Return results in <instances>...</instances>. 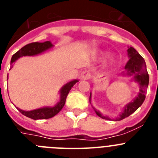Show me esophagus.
Wrapping results in <instances>:
<instances>
[{"label":"esophagus","instance_id":"1","mask_svg":"<svg viewBox=\"0 0 158 158\" xmlns=\"http://www.w3.org/2000/svg\"><path fill=\"white\" fill-rule=\"evenodd\" d=\"M89 77H90V73H89V71L84 70L81 73L80 79H81V80H88Z\"/></svg>","mask_w":158,"mask_h":158}]
</instances>
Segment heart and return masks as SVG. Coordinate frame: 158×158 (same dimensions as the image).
Here are the masks:
<instances>
[{
  "label": "heart",
  "instance_id": "b5f03b06",
  "mask_svg": "<svg viewBox=\"0 0 158 158\" xmlns=\"http://www.w3.org/2000/svg\"><path fill=\"white\" fill-rule=\"evenodd\" d=\"M107 55H108V54H107V53L100 52L98 54V58L99 59L102 60V59H104V58H105ZM113 62H114V61H113V59H110V64H112Z\"/></svg>",
  "mask_w": 158,
  "mask_h": 158
}]
</instances>
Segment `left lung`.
I'll return each instance as SVG.
<instances>
[{"label":"left lung","mask_w":158,"mask_h":158,"mask_svg":"<svg viewBox=\"0 0 158 158\" xmlns=\"http://www.w3.org/2000/svg\"><path fill=\"white\" fill-rule=\"evenodd\" d=\"M127 54L130 59L127 65H125L126 71L123 73V75L133 77L134 81L139 85V93L133 101L130 102L129 104L125 106V107L123 108L122 112L119 114L118 117L113 119V120L115 121L122 120L123 118H127L129 115H131L132 113L135 112L142 105L145 99H146V93L147 91L148 85H149V74H148L147 69H146L144 58L141 56L135 48L131 47H128ZM89 102L91 104V93H90V96H89ZM93 109H94L95 112L96 113V115L101 117L102 118L111 119L108 117L102 115L101 113L99 111H96L94 107H93Z\"/></svg>","instance_id":"obj_1"}]
</instances>
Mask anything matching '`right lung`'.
I'll return each instance as SVG.
<instances>
[{
  "label": "right lung",
  "instance_id": "right-lung-1",
  "mask_svg": "<svg viewBox=\"0 0 158 158\" xmlns=\"http://www.w3.org/2000/svg\"><path fill=\"white\" fill-rule=\"evenodd\" d=\"M53 47L52 43L50 41L44 42V43H29L27 45L24 46L22 47L19 51L12 55V59H11V64L15 62L18 58H21L23 56H33V55H37L44 51H47L49 49H51ZM78 82V80H73L71 81L68 82L65 84V85L62 86V88L60 90V100L58 102L54 107H44L41 108H38L35 110H32V111H23V110L18 108L19 112L22 113L23 115L28 117V118H32V119H47L54 117L56 115L62 107H64L66 100L67 95L70 91L73 86L75 84Z\"/></svg>",
  "mask_w": 158,
  "mask_h": 158
}]
</instances>
